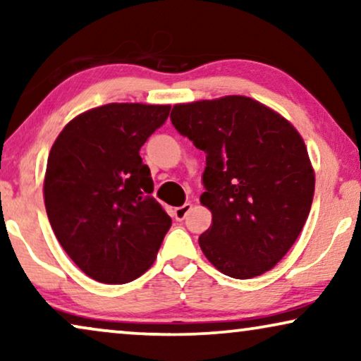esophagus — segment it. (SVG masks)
<instances>
[{
	"instance_id": "1",
	"label": "esophagus",
	"mask_w": 361,
	"mask_h": 361,
	"mask_svg": "<svg viewBox=\"0 0 361 361\" xmlns=\"http://www.w3.org/2000/svg\"><path fill=\"white\" fill-rule=\"evenodd\" d=\"M192 210V204H184L180 207H177V209H174V216L177 221H182L187 216V214Z\"/></svg>"
}]
</instances>
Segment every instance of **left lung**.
I'll list each match as a JSON object with an SVG mask.
<instances>
[{"mask_svg": "<svg viewBox=\"0 0 361 361\" xmlns=\"http://www.w3.org/2000/svg\"><path fill=\"white\" fill-rule=\"evenodd\" d=\"M171 121L205 152L202 205L210 228L199 236L220 273L250 279L283 259L307 220L315 176L290 123L253 98L179 103Z\"/></svg>", "mask_w": 361, "mask_h": 361, "instance_id": "obj_1", "label": "left lung"}]
</instances>
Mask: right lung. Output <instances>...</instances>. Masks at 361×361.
<instances>
[{"mask_svg": "<svg viewBox=\"0 0 361 361\" xmlns=\"http://www.w3.org/2000/svg\"><path fill=\"white\" fill-rule=\"evenodd\" d=\"M169 105L108 103L73 118L49 152L44 202L59 243L92 279L125 284L154 263L171 216L140 156Z\"/></svg>", "mask_w": 361, "mask_h": 361, "instance_id": "1", "label": "right lung"}]
</instances>
